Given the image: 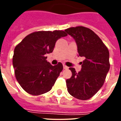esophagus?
Segmentation results:
<instances>
[{"label":"esophagus","instance_id":"1","mask_svg":"<svg viewBox=\"0 0 121 121\" xmlns=\"http://www.w3.org/2000/svg\"><path fill=\"white\" fill-rule=\"evenodd\" d=\"M63 68H64V69H68V67L64 65H63Z\"/></svg>","mask_w":121,"mask_h":121}]
</instances>
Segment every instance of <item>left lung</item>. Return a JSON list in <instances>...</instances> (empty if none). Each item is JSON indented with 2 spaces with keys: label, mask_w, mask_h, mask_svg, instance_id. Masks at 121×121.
I'll return each instance as SVG.
<instances>
[{
  "label": "left lung",
  "mask_w": 121,
  "mask_h": 121,
  "mask_svg": "<svg viewBox=\"0 0 121 121\" xmlns=\"http://www.w3.org/2000/svg\"><path fill=\"white\" fill-rule=\"evenodd\" d=\"M73 37L77 45L78 53L84 60L81 62L82 70L72 73L66 80L68 93L80 100H88L100 90L105 82L110 68L109 52L107 46L94 31L83 26L68 28L65 30Z\"/></svg>",
  "instance_id": "obj_1"
}]
</instances>
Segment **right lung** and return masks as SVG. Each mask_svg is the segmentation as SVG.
<instances>
[{"label": "right lung", "instance_id": "add662e5", "mask_svg": "<svg viewBox=\"0 0 121 121\" xmlns=\"http://www.w3.org/2000/svg\"><path fill=\"white\" fill-rule=\"evenodd\" d=\"M66 36L61 30L36 31L27 35L16 46L12 58L14 73L28 94L39 95L51 90L63 67L60 62L51 65L46 55L53 52L58 39Z\"/></svg>", "mask_w": 121, "mask_h": 121}]
</instances>
